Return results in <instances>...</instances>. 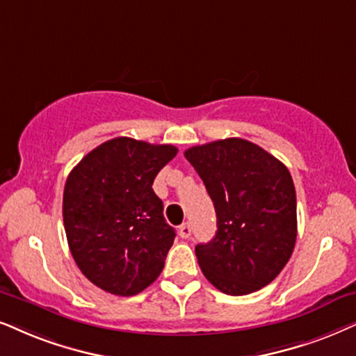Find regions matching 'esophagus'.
Wrapping results in <instances>:
<instances>
[{"instance_id": "1", "label": "esophagus", "mask_w": 356, "mask_h": 356, "mask_svg": "<svg viewBox=\"0 0 356 356\" xmlns=\"http://www.w3.org/2000/svg\"><path fill=\"white\" fill-rule=\"evenodd\" d=\"M179 233H181V236H182V238H188V236H191V235H192L191 223H188V222L182 223L181 227H179Z\"/></svg>"}]
</instances>
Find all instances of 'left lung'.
<instances>
[{"label":"left lung","instance_id":"8db88e82","mask_svg":"<svg viewBox=\"0 0 356 356\" xmlns=\"http://www.w3.org/2000/svg\"><path fill=\"white\" fill-rule=\"evenodd\" d=\"M184 156L204 181L217 213L215 236L195 246L204 276L230 296L268 286L289 261L298 236L289 170L241 138L188 147Z\"/></svg>","mask_w":356,"mask_h":356}]
</instances>
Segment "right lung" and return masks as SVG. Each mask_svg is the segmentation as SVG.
Returning <instances> with one entry per match:
<instances>
[{"label": "right lung", "instance_id": "1", "mask_svg": "<svg viewBox=\"0 0 356 356\" xmlns=\"http://www.w3.org/2000/svg\"><path fill=\"white\" fill-rule=\"evenodd\" d=\"M175 154L172 145L121 136L90 151L67 177L62 215L70 253L100 289L128 298L163 271L175 230L152 182Z\"/></svg>", "mask_w": 356, "mask_h": 356}]
</instances>
